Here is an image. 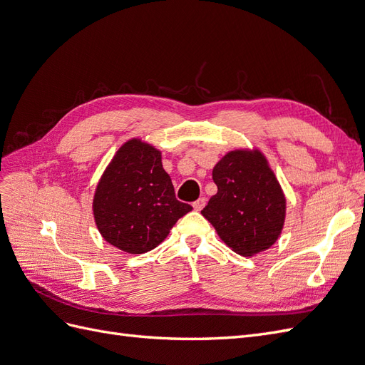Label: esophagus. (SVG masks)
Instances as JSON below:
<instances>
[{
    "mask_svg": "<svg viewBox=\"0 0 365 365\" xmlns=\"http://www.w3.org/2000/svg\"><path fill=\"white\" fill-rule=\"evenodd\" d=\"M204 205H205V197H200V200H196L193 202V208L196 210V212H201V210L204 208Z\"/></svg>",
    "mask_w": 365,
    "mask_h": 365,
    "instance_id": "esophagus-1",
    "label": "esophagus"
}]
</instances>
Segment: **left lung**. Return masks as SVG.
Here are the masks:
<instances>
[{"label":"left lung","instance_id":"left-lung-1","mask_svg":"<svg viewBox=\"0 0 365 365\" xmlns=\"http://www.w3.org/2000/svg\"><path fill=\"white\" fill-rule=\"evenodd\" d=\"M217 193L202 216L219 237L240 256H254L279 239L286 200L282 187L259 150H231L213 169Z\"/></svg>","mask_w":365,"mask_h":365}]
</instances>
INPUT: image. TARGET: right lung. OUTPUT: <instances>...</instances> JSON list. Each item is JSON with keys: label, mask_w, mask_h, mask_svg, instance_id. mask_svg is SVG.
<instances>
[{"label": "right lung", "mask_w": 365, "mask_h": 365, "mask_svg": "<svg viewBox=\"0 0 365 365\" xmlns=\"http://www.w3.org/2000/svg\"><path fill=\"white\" fill-rule=\"evenodd\" d=\"M192 205L175 196L161 152L138 138L126 141L97 184L93 212L103 239L118 250L143 254L168 237Z\"/></svg>", "instance_id": "add662e5"}]
</instances>
